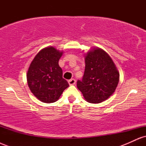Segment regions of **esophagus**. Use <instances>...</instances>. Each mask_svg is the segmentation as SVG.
Returning <instances> with one entry per match:
<instances>
[{"instance_id":"esophagus-1","label":"esophagus","mask_w":146,"mask_h":146,"mask_svg":"<svg viewBox=\"0 0 146 146\" xmlns=\"http://www.w3.org/2000/svg\"><path fill=\"white\" fill-rule=\"evenodd\" d=\"M75 82H76V81H75V79H71V80H68V84H69V85H74Z\"/></svg>"}]
</instances>
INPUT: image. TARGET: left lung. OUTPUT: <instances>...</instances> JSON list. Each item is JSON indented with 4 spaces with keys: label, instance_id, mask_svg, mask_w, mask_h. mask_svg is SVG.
<instances>
[{
    "label": "left lung",
    "instance_id": "8db88e82",
    "mask_svg": "<svg viewBox=\"0 0 146 146\" xmlns=\"http://www.w3.org/2000/svg\"><path fill=\"white\" fill-rule=\"evenodd\" d=\"M84 58V74L82 80L78 81L77 87L86 101L101 103L115 91L119 73L112 58L101 48H92Z\"/></svg>",
    "mask_w": 146,
    "mask_h": 146
}]
</instances>
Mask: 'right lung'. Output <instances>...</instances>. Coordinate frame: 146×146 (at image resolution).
Wrapping results in <instances>:
<instances>
[{
    "mask_svg": "<svg viewBox=\"0 0 146 146\" xmlns=\"http://www.w3.org/2000/svg\"><path fill=\"white\" fill-rule=\"evenodd\" d=\"M63 54L54 46L45 47L37 53L27 73L28 86L37 99L44 103L58 101L63 91L69 86L62 78L58 64Z\"/></svg>",
    "mask_w": 146,
    "mask_h": 146,
    "instance_id": "right-lung-1",
    "label": "right lung"
}]
</instances>
